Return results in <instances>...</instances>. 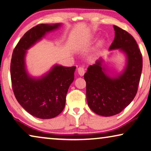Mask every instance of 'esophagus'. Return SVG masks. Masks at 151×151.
<instances>
[{
  "instance_id": "1",
  "label": "esophagus",
  "mask_w": 151,
  "mask_h": 151,
  "mask_svg": "<svg viewBox=\"0 0 151 151\" xmlns=\"http://www.w3.org/2000/svg\"><path fill=\"white\" fill-rule=\"evenodd\" d=\"M77 71H78V75L81 76L84 75V74L85 73V70L84 68H83V67H79V68H78Z\"/></svg>"
}]
</instances>
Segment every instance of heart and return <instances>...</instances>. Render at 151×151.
<instances>
[{
    "instance_id": "1",
    "label": "heart",
    "mask_w": 151,
    "mask_h": 151,
    "mask_svg": "<svg viewBox=\"0 0 151 151\" xmlns=\"http://www.w3.org/2000/svg\"><path fill=\"white\" fill-rule=\"evenodd\" d=\"M103 45H104V41H103V40H99L97 43V45H96V47H97V48H100L101 47L103 46Z\"/></svg>"
}]
</instances>
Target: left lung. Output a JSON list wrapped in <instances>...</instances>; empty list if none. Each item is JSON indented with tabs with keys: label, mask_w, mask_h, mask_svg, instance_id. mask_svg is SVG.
Wrapping results in <instances>:
<instances>
[{
	"label": "left lung",
	"mask_w": 151,
	"mask_h": 151,
	"mask_svg": "<svg viewBox=\"0 0 151 151\" xmlns=\"http://www.w3.org/2000/svg\"><path fill=\"white\" fill-rule=\"evenodd\" d=\"M114 39L109 51L124 54L125 65L121 73L111 76L102 58L87 68L86 81L87 104L95 113L104 116L119 114L136 95L142 70V57L134 38L116 26Z\"/></svg>",
	"instance_id": "obj_1"
}]
</instances>
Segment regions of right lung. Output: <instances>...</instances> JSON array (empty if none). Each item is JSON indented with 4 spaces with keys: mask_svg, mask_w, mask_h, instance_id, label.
Masks as SVG:
<instances>
[{
    "mask_svg": "<svg viewBox=\"0 0 151 151\" xmlns=\"http://www.w3.org/2000/svg\"><path fill=\"white\" fill-rule=\"evenodd\" d=\"M61 26L42 24L33 27L18 42L11 58V78L15 98L28 113L39 119L54 118L64 110L76 67L55 64L42 76H32L26 68L27 50Z\"/></svg>",
    "mask_w": 151,
    "mask_h": 151,
    "instance_id": "1",
    "label": "right lung"
}]
</instances>
